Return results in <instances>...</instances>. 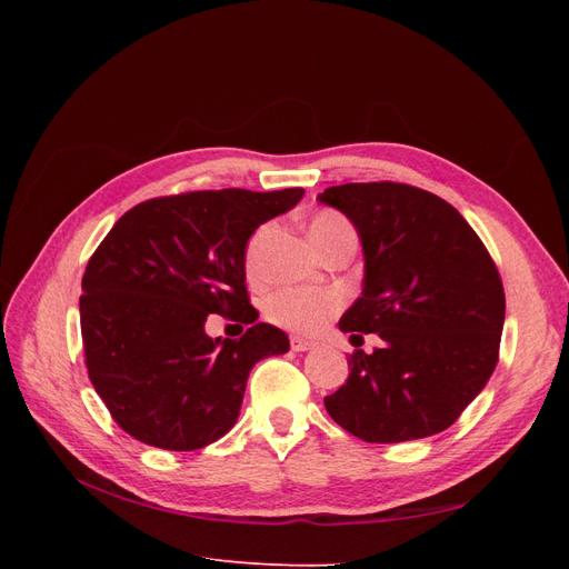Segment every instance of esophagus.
<instances>
[{"label":"esophagus","mask_w":569,"mask_h":569,"mask_svg":"<svg viewBox=\"0 0 569 569\" xmlns=\"http://www.w3.org/2000/svg\"><path fill=\"white\" fill-rule=\"evenodd\" d=\"M291 349L295 351H311V349H316V341H311V339H303V337H291Z\"/></svg>","instance_id":"obj_1"}]
</instances>
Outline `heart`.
I'll use <instances>...</instances> for the list:
<instances>
[{
    "instance_id": "obj_1",
    "label": "heart",
    "mask_w": 569,
    "mask_h": 569,
    "mask_svg": "<svg viewBox=\"0 0 569 569\" xmlns=\"http://www.w3.org/2000/svg\"><path fill=\"white\" fill-rule=\"evenodd\" d=\"M270 230H272L270 226L258 228L247 247V270L251 274L261 270L263 247H266V239L270 237ZM308 234H311L313 244H320L335 234H353V230L347 218H341L339 213H332V211H322L311 220ZM339 308H341V295L335 289L287 287V289H280L278 295L268 301V316L291 332L311 335V332H318L320 327L339 311Z\"/></svg>"
}]
</instances>
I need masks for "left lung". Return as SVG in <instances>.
<instances>
[{
  "mask_svg": "<svg viewBox=\"0 0 569 569\" xmlns=\"http://www.w3.org/2000/svg\"><path fill=\"white\" fill-rule=\"evenodd\" d=\"M318 201L347 216L363 247V291L339 330L382 339L353 351L327 412L370 443L443 432L498 360L506 295L489 251L449 201L418 187L349 182Z\"/></svg>",
  "mask_w": 569,
  "mask_h": 569,
  "instance_id": "1",
  "label": "left lung"
}]
</instances>
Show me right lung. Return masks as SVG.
<instances>
[{"mask_svg":"<svg viewBox=\"0 0 569 569\" xmlns=\"http://www.w3.org/2000/svg\"><path fill=\"white\" fill-rule=\"evenodd\" d=\"M303 189H218L137 203L82 274L80 330L90 382L137 441L197 451L239 418L251 368L289 351L247 295V242ZM211 312L248 325L239 340L204 335Z\"/></svg>","mask_w":569,"mask_h":569,"instance_id":"obj_1","label":"right lung"}]
</instances>
